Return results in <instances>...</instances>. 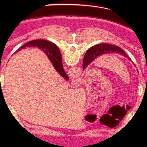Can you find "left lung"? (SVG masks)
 Listing matches in <instances>:
<instances>
[{"mask_svg":"<svg viewBox=\"0 0 147 147\" xmlns=\"http://www.w3.org/2000/svg\"><path fill=\"white\" fill-rule=\"evenodd\" d=\"M55 47L58 49L56 45ZM115 52L124 55V57L128 58L129 60L131 61V59L127 55L126 52L123 49L119 47L116 45L106 44V43H100V44L92 47L91 48H90L87 51L85 55L86 58V62L83 64V67L85 68L89 63H90V62L93 61L97 57H99V56Z\"/></svg>","mask_w":147,"mask_h":147,"instance_id":"obj_1","label":"left lung"}]
</instances>
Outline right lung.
I'll use <instances>...</instances> for the list:
<instances>
[{"instance_id": "obj_1", "label": "right lung", "mask_w": 147, "mask_h": 147, "mask_svg": "<svg viewBox=\"0 0 147 147\" xmlns=\"http://www.w3.org/2000/svg\"><path fill=\"white\" fill-rule=\"evenodd\" d=\"M36 47L42 49V51H44L47 55L49 57L50 60L52 62L55 70L64 78L68 80L69 77L65 73L63 67H62L61 52L59 51V49L55 47V45L54 43L49 42L45 40H35L27 42L23 46H21L20 48H19L18 51H20V50H21V49H23L24 47Z\"/></svg>"}]
</instances>
